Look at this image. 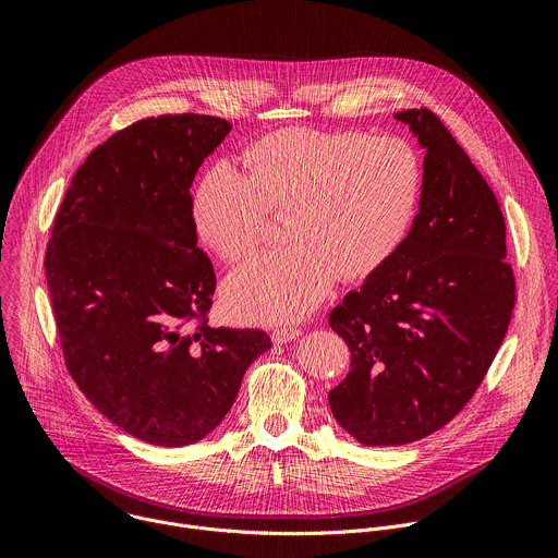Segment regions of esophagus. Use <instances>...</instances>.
Returning a JSON list of instances; mask_svg holds the SVG:
<instances>
[{
  "label": "esophagus",
  "instance_id": "1",
  "mask_svg": "<svg viewBox=\"0 0 558 558\" xmlns=\"http://www.w3.org/2000/svg\"><path fill=\"white\" fill-rule=\"evenodd\" d=\"M300 336H302V329H298V327H278V329H274L271 340L276 344H287V342H291V340H295Z\"/></svg>",
  "mask_w": 558,
  "mask_h": 558
}]
</instances>
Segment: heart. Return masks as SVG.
Returning <instances> with one entry per match:
<instances>
[{"label": "heart", "mask_w": 558, "mask_h": 558, "mask_svg": "<svg viewBox=\"0 0 558 558\" xmlns=\"http://www.w3.org/2000/svg\"><path fill=\"white\" fill-rule=\"evenodd\" d=\"M243 163L216 161L192 196L201 241L222 260L250 256L269 214H287L284 250L231 271L227 311L243 323H291L320 304L336 280H364L407 241L424 172L400 136L289 128L247 147Z\"/></svg>", "instance_id": "obj_1"}]
</instances>
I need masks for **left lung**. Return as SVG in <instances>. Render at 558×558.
<instances>
[{"label": "left lung", "instance_id": "left-lung-1", "mask_svg": "<svg viewBox=\"0 0 558 558\" xmlns=\"http://www.w3.org/2000/svg\"><path fill=\"white\" fill-rule=\"evenodd\" d=\"M395 119L426 149L420 214L397 254L329 313L351 349L329 404L366 446L446 426L484 381L517 300L506 220L482 172L428 108Z\"/></svg>", "mask_w": 558, "mask_h": 558}]
</instances>
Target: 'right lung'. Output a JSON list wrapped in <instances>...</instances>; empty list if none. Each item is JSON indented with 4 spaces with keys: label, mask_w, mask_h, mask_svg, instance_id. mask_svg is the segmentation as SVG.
<instances>
[{
    "label": "right lung",
    "mask_w": 558,
    "mask_h": 558,
    "mask_svg": "<svg viewBox=\"0 0 558 558\" xmlns=\"http://www.w3.org/2000/svg\"><path fill=\"white\" fill-rule=\"evenodd\" d=\"M231 130L209 114L141 119L97 145L54 216L46 280L68 373L93 407L154 446H190L231 409L260 329L209 327L216 274L190 187Z\"/></svg>",
    "instance_id": "obj_1"
}]
</instances>
